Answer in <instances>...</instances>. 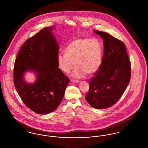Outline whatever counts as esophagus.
<instances>
[{"label": "esophagus", "mask_w": 148, "mask_h": 148, "mask_svg": "<svg viewBox=\"0 0 148 148\" xmlns=\"http://www.w3.org/2000/svg\"><path fill=\"white\" fill-rule=\"evenodd\" d=\"M71 82L72 83H78L79 81L78 80H75V79H71Z\"/></svg>", "instance_id": "1"}]
</instances>
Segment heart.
Instances as JSON below:
<instances>
[{"instance_id": "b5f03b06", "label": "heart", "mask_w": 148, "mask_h": 148, "mask_svg": "<svg viewBox=\"0 0 148 148\" xmlns=\"http://www.w3.org/2000/svg\"><path fill=\"white\" fill-rule=\"evenodd\" d=\"M102 50L96 39L78 38L71 42L66 53L59 54L58 64L59 68L69 73L77 65L72 77L80 78L87 74L92 75L98 71L102 62Z\"/></svg>"}]
</instances>
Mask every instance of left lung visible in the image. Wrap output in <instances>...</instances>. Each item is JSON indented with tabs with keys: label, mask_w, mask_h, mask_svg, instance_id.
I'll list each match as a JSON object with an SVG mask.
<instances>
[{
	"label": "left lung",
	"mask_w": 148,
	"mask_h": 148,
	"mask_svg": "<svg viewBox=\"0 0 148 148\" xmlns=\"http://www.w3.org/2000/svg\"><path fill=\"white\" fill-rule=\"evenodd\" d=\"M94 32L103 39L104 56L98 71L89 80L85 99L93 108L103 109L114 106L127 89L131 64L124 42L106 32Z\"/></svg>",
	"instance_id": "8db88e82"
}]
</instances>
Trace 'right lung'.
Returning a JSON list of instances; mask_svg holds the SVG:
<instances>
[{"label": "right lung", "instance_id": "obj_1", "mask_svg": "<svg viewBox=\"0 0 148 148\" xmlns=\"http://www.w3.org/2000/svg\"><path fill=\"white\" fill-rule=\"evenodd\" d=\"M54 26L40 30L23 44L15 61L14 83L24 104L39 114L54 111L63 99L70 80L58 68L59 47L51 32ZM34 71L37 79L27 84L23 73Z\"/></svg>", "mask_w": 148, "mask_h": 148}]
</instances>
